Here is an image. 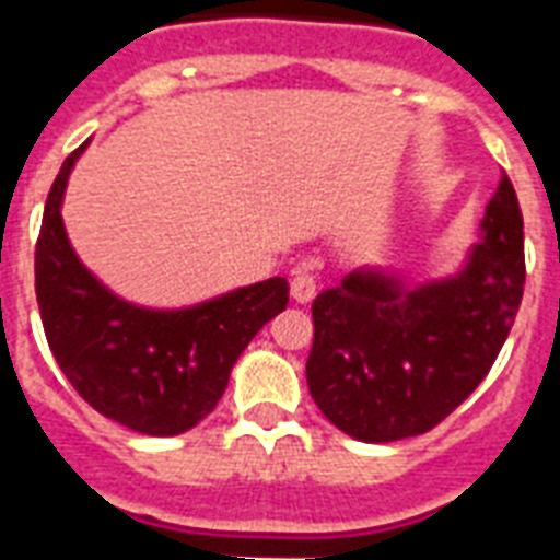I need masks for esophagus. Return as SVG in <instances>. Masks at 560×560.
I'll return each instance as SVG.
<instances>
[{
	"instance_id": "1",
	"label": "esophagus",
	"mask_w": 560,
	"mask_h": 560,
	"mask_svg": "<svg viewBox=\"0 0 560 560\" xmlns=\"http://www.w3.org/2000/svg\"><path fill=\"white\" fill-rule=\"evenodd\" d=\"M290 296L302 302V305L316 296V276L307 267H296L293 276H290Z\"/></svg>"
}]
</instances>
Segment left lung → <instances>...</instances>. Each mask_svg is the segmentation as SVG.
Instances as JSON below:
<instances>
[{
    "mask_svg": "<svg viewBox=\"0 0 560 560\" xmlns=\"http://www.w3.org/2000/svg\"><path fill=\"white\" fill-rule=\"evenodd\" d=\"M479 226L453 279L404 288L354 270L314 299L307 389L342 433L374 444L427 433L491 372L526 284L521 202L505 171Z\"/></svg>",
    "mask_w": 560,
    "mask_h": 560,
    "instance_id": "1",
    "label": "left lung"
}]
</instances>
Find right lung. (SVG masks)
<instances>
[{"label": "right lung", "instance_id": "obj_1", "mask_svg": "<svg viewBox=\"0 0 560 560\" xmlns=\"http://www.w3.org/2000/svg\"><path fill=\"white\" fill-rule=\"evenodd\" d=\"M86 142L48 191L34 284L48 349L92 409L144 435H179L218 407L229 372L255 334L288 305V281L267 279L183 311L136 307L109 293L74 255L60 202Z\"/></svg>", "mask_w": 560, "mask_h": 560}]
</instances>
